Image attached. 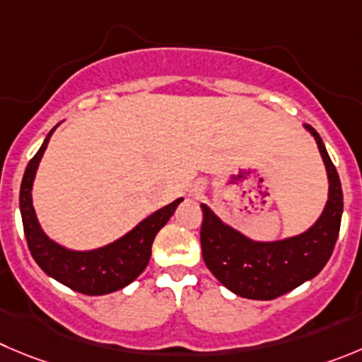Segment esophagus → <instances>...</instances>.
I'll use <instances>...</instances> for the list:
<instances>
[{"label": "esophagus", "mask_w": 362, "mask_h": 362, "mask_svg": "<svg viewBox=\"0 0 362 362\" xmlns=\"http://www.w3.org/2000/svg\"><path fill=\"white\" fill-rule=\"evenodd\" d=\"M202 191H204V187H202L200 184H192V187H191V194L194 198H198L202 194Z\"/></svg>", "instance_id": "1"}]
</instances>
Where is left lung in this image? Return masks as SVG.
<instances>
[{"mask_svg": "<svg viewBox=\"0 0 362 362\" xmlns=\"http://www.w3.org/2000/svg\"><path fill=\"white\" fill-rule=\"evenodd\" d=\"M318 144L329 178V198L320 218L302 234L275 241H255L221 221L202 204V255L212 275L238 296L273 300L314 279L329 262L337 241L343 216L339 175L322 137L303 124Z\"/></svg>", "mask_w": 362, "mask_h": 362, "instance_id": "1", "label": "left lung"}]
</instances>
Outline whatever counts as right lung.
Wrapping results in <instances>:
<instances>
[{"mask_svg": "<svg viewBox=\"0 0 362 362\" xmlns=\"http://www.w3.org/2000/svg\"><path fill=\"white\" fill-rule=\"evenodd\" d=\"M59 127V124H57ZM53 127L46 135L32 160L28 162L19 191V209H21L23 228L30 253L39 268L57 282L64 284L73 291L89 296L109 295L117 289L127 288L148 266L151 255V245L157 232L170 221L184 198H177L171 204L155 211L143 221L137 223L130 232L121 235L109 245L94 250H71L53 241L40 227L33 209L32 189L37 168L48 148L49 137L57 130Z\"/></svg>", "mask_w": 362, "mask_h": 362, "instance_id": "add662e5", "label": "right lung"}]
</instances>
